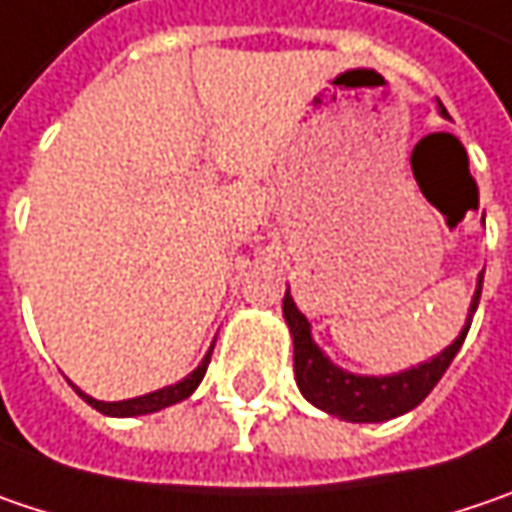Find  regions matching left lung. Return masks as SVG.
Masks as SVG:
<instances>
[{
  "label": "left lung",
  "instance_id": "1",
  "mask_svg": "<svg viewBox=\"0 0 512 512\" xmlns=\"http://www.w3.org/2000/svg\"><path fill=\"white\" fill-rule=\"evenodd\" d=\"M437 109L443 118H449V112L443 109L440 101H437ZM481 284H484V275H478V286H475V295L469 301L464 327L452 345L443 347L437 356L420 362V365H411L400 374L382 376L350 374L345 368H339L336 362H330V356L313 342L310 321L295 307L289 286H286L284 318L289 336H292V353H295L292 368H295L298 391L307 397V403H313L324 414H333V417L347 420V423H382V420L400 417L411 408H417L429 397V391L440 382V376L446 374L455 353L464 345L472 316H475L478 301H481Z\"/></svg>",
  "mask_w": 512,
  "mask_h": 512
}]
</instances>
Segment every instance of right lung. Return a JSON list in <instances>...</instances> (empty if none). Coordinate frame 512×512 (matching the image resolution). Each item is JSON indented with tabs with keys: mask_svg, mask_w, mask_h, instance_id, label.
Instances as JSON below:
<instances>
[{
	"mask_svg": "<svg viewBox=\"0 0 512 512\" xmlns=\"http://www.w3.org/2000/svg\"><path fill=\"white\" fill-rule=\"evenodd\" d=\"M211 350H214V345L208 347V353L202 356V362H199L185 379H179V382H173V385H165V388H159V391H150V394L133 397V400L104 403V400H95V397L83 394L75 382H69V385L75 388L77 397H83L89 406L95 408V411H101V414H106V417H138V414H153V411H162V408L167 406H176V403H182V400H188V397L194 394L196 388H199V382H202V376H205V371H208Z\"/></svg>",
	"mask_w": 512,
	"mask_h": 512,
	"instance_id": "1",
	"label": "right lung"
}]
</instances>
